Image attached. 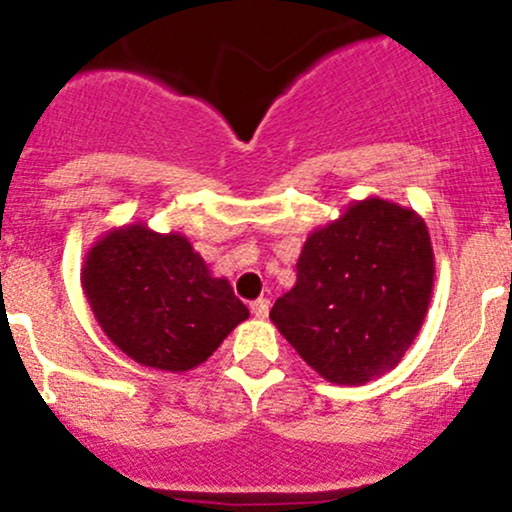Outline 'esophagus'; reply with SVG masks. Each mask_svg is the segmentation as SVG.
<instances>
[{
    "mask_svg": "<svg viewBox=\"0 0 512 512\" xmlns=\"http://www.w3.org/2000/svg\"><path fill=\"white\" fill-rule=\"evenodd\" d=\"M250 311H252V316H255V318L265 320V318L269 316V301H267V299L252 301V303H250Z\"/></svg>",
    "mask_w": 512,
    "mask_h": 512,
    "instance_id": "obj_1",
    "label": "esophagus"
}]
</instances>
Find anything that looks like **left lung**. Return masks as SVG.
I'll list each match as a JSON object with an SVG mask.
<instances>
[{"label": "left lung", "mask_w": 512, "mask_h": 512, "mask_svg": "<svg viewBox=\"0 0 512 512\" xmlns=\"http://www.w3.org/2000/svg\"><path fill=\"white\" fill-rule=\"evenodd\" d=\"M432 282L435 252L423 218L369 196L308 235L294 289L269 318L323 379L359 386L401 362L423 328Z\"/></svg>", "instance_id": "obj_1"}]
</instances>
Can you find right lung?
I'll list each match as a JSON object with an SVG mask.
<instances>
[{"instance_id": "obj_1", "label": "right lung", "mask_w": 512, "mask_h": 512, "mask_svg": "<svg viewBox=\"0 0 512 512\" xmlns=\"http://www.w3.org/2000/svg\"><path fill=\"white\" fill-rule=\"evenodd\" d=\"M82 289L106 338L160 372L199 367L250 316L189 238L145 223L101 235L84 257Z\"/></svg>"}]
</instances>
